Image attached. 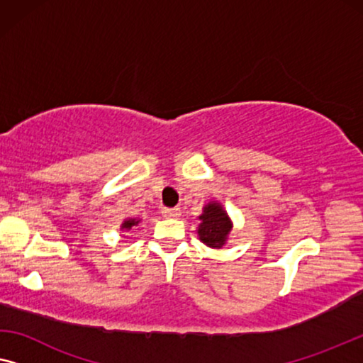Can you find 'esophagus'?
<instances>
[{
  "label": "esophagus",
  "mask_w": 363,
  "mask_h": 363,
  "mask_svg": "<svg viewBox=\"0 0 363 363\" xmlns=\"http://www.w3.org/2000/svg\"><path fill=\"white\" fill-rule=\"evenodd\" d=\"M162 216L167 217V218H176V217L181 216V211L177 207H172V208L164 207V208H162Z\"/></svg>",
  "instance_id": "obj_1"
}]
</instances>
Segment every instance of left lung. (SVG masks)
Segmentation results:
<instances>
[{"mask_svg":"<svg viewBox=\"0 0 363 363\" xmlns=\"http://www.w3.org/2000/svg\"><path fill=\"white\" fill-rule=\"evenodd\" d=\"M199 238L211 248H222L232 230V220L218 202H208L199 217Z\"/></svg>","mask_w":363,"mask_h":363,"instance_id":"1","label":"left lung"}]
</instances>
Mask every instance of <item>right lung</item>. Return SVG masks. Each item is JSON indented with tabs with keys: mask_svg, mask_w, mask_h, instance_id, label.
Wrapping results in <instances>:
<instances>
[{
	"mask_svg": "<svg viewBox=\"0 0 363 363\" xmlns=\"http://www.w3.org/2000/svg\"><path fill=\"white\" fill-rule=\"evenodd\" d=\"M138 223H140V220L138 218H126V220L121 223V230H131V228H135Z\"/></svg>",
	"mask_w": 363,
	"mask_h": 363,
	"instance_id": "right-lung-1",
	"label": "right lung"
}]
</instances>
